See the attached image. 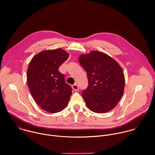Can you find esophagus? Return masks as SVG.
<instances>
[{
    "label": "esophagus",
    "mask_w": 155,
    "mask_h": 155,
    "mask_svg": "<svg viewBox=\"0 0 155 155\" xmlns=\"http://www.w3.org/2000/svg\"><path fill=\"white\" fill-rule=\"evenodd\" d=\"M72 88L76 91H78L79 90V87H78V84L76 83H75L74 85H73Z\"/></svg>",
    "instance_id": "34e87169"
}]
</instances>
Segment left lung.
Returning a JSON list of instances; mask_svg holds the SVG:
<instances>
[{
  "mask_svg": "<svg viewBox=\"0 0 155 155\" xmlns=\"http://www.w3.org/2000/svg\"><path fill=\"white\" fill-rule=\"evenodd\" d=\"M79 62L87 73L88 88L82 96L90 110L105 113L114 109L124 93L125 78L120 64L97 51L81 54Z\"/></svg>",
  "mask_w": 155,
  "mask_h": 155,
  "instance_id": "8db88e82",
  "label": "left lung"
}]
</instances>
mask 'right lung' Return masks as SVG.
Segmentation results:
<instances>
[{
  "mask_svg": "<svg viewBox=\"0 0 155 155\" xmlns=\"http://www.w3.org/2000/svg\"><path fill=\"white\" fill-rule=\"evenodd\" d=\"M69 57L62 49L45 50L31 59L27 71V82L31 94L38 106L51 113H56L67 106L72 89L64 79L59 67Z\"/></svg>",
  "mask_w": 155,
  "mask_h": 155,
  "instance_id": "obj_1",
  "label": "right lung"
}]
</instances>
